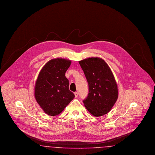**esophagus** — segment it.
Masks as SVG:
<instances>
[{"label": "esophagus", "instance_id": "obj_1", "mask_svg": "<svg viewBox=\"0 0 155 155\" xmlns=\"http://www.w3.org/2000/svg\"><path fill=\"white\" fill-rule=\"evenodd\" d=\"M74 95H75V97H77L78 96V93L77 92H74Z\"/></svg>", "mask_w": 155, "mask_h": 155}]
</instances>
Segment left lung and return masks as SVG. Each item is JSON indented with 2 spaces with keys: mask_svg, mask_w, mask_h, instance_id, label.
<instances>
[{
  "mask_svg": "<svg viewBox=\"0 0 155 155\" xmlns=\"http://www.w3.org/2000/svg\"><path fill=\"white\" fill-rule=\"evenodd\" d=\"M89 86L88 95L83 101L85 107L95 117L110 111L118 98L117 85L109 66L99 58L79 61Z\"/></svg>",
  "mask_w": 155,
  "mask_h": 155,
  "instance_id": "obj_1",
  "label": "left lung"
}]
</instances>
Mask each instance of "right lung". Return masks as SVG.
<instances>
[{"label": "right lung", "mask_w": 155, "mask_h": 155, "mask_svg": "<svg viewBox=\"0 0 155 155\" xmlns=\"http://www.w3.org/2000/svg\"><path fill=\"white\" fill-rule=\"evenodd\" d=\"M70 64V60L52 59L39 73L35 86V97L48 115L59 114L75 97L69 90V82L65 76Z\"/></svg>", "instance_id": "obj_1"}]
</instances>
